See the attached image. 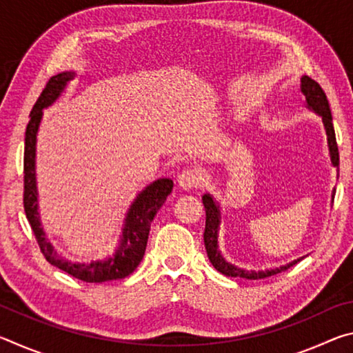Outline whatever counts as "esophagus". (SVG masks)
<instances>
[{
    "label": "esophagus",
    "mask_w": 353,
    "mask_h": 353,
    "mask_svg": "<svg viewBox=\"0 0 353 353\" xmlns=\"http://www.w3.org/2000/svg\"><path fill=\"white\" fill-rule=\"evenodd\" d=\"M202 182V176L201 172L196 168H187L183 170L181 174L177 176V183L179 187H182L183 190H191V188H198L199 183Z\"/></svg>",
    "instance_id": "esophagus-1"
}]
</instances>
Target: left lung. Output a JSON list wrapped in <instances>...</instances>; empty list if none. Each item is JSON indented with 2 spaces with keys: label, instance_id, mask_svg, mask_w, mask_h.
Wrapping results in <instances>:
<instances>
[{
  "label": "left lung",
  "instance_id": "obj_1",
  "mask_svg": "<svg viewBox=\"0 0 353 353\" xmlns=\"http://www.w3.org/2000/svg\"><path fill=\"white\" fill-rule=\"evenodd\" d=\"M302 92L305 94L307 104L310 109H313L316 113H319L322 117V123L325 126L327 132V141H328V149H330V157L332 163L339 166V152H338V145H336V137H334V128H333V119H332V112L330 105H328V99L325 97L324 90L319 85L318 82L313 81L312 77L303 76L302 77ZM205 208V230H204V244L207 249L208 260L212 261L214 270L224 274L227 277H241V279H249V280H259V279H266L271 276H276V274L285 272L290 270L291 266H294L297 261L302 259L291 261L290 265L274 268V270H248V268H243L236 263L230 261L225 259L221 252L219 244H218V230H219V208L214 204L210 194H204L202 198Z\"/></svg>",
  "mask_w": 353,
  "mask_h": 353
}]
</instances>
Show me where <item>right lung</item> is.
Here are the masks:
<instances>
[{
  "mask_svg": "<svg viewBox=\"0 0 353 353\" xmlns=\"http://www.w3.org/2000/svg\"><path fill=\"white\" fill-rule=\"evenodd\" d=\"M73 77V73H61L52 76L46 82L39 99L31 110V119L26 126L25 137V159H23V207L26 218L31 224L35 240L43 254L46 261L52 266L65 271L74 279H79L87 283H101L109 280H118L128 277L135 271L145 255L149 229L160 207L165 204L166 198L172 191V181L159 179L149 185L130 205L121 235L110 246L104 248L99 252L82 259H67L57 252L54 246L46 240L45 232L40 227L37 213V188H35V139L41 119V109L54 103L59 94Z\"/></svg>",
  "mask_w": 353,
  "mask_h": 353,
  "instance_id": "1",
  "label": "right lung"
}]
</instances>
